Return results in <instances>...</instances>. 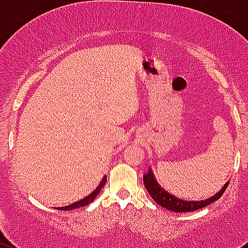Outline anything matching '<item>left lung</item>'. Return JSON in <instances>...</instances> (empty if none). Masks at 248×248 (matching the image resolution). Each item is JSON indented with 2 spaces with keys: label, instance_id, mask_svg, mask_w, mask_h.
<instances>
[{
  "label": "left lung",
  "instance_id": "1",
  "mask_svg": "<svg viewBox=\"0 0 248 248\" xmlns=\"http://www.w3.org/2000/svg\"><path fill=\"white\" fill-rule=\"evenodd\" d=\"M144 179V185L146 187V191L149 192V194L151 196V198L157 202L161 206L166 207V209L170 210L172 212H189V211H196L198 209H202V207L207 206L211 202L218 201L222 197V194L224 193L226 188L228 187L229 182H227L222 189L219 192H217L216 194H214L210 198L205 199V201H184V199H180L177 197H175L174 194L169 193L166 189L162 188L161 185L157 182L156 177H155L152 169L149 168L146 174H144L142 176Z\"/></svg>",
  "mask_w": 248,
  "mask_h": 248
}]
</instances>
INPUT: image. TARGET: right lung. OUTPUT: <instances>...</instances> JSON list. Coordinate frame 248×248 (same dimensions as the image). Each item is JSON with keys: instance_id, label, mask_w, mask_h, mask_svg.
<instances>
[{"instance_id": "right-lung-1", "label": "right lung", "mask_w": 248, "mask_h": 248, "mask_svg": "<svg viewBox=\"0 0 248 248\" xmlns=\"http://www.w3.org/2000/svg\"><path fill=\"white\" fill-rule=\"evenodd\" d=\"M106 182H107V176H104L103 179H102L101 184H99L98 186H97V188L94 189V191L92 192V193H90L89 196H86V197H85V198H82V199H80V201L73 202V204L67 205V206L56 207V209H59V210H73V209H78V207H81V206H85V205L90 204V202H93L94 199L97 198V196H98L99 192H101V189L104 187Z\"/></svg>"}]
</instances>
